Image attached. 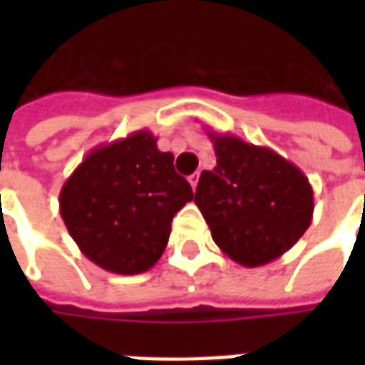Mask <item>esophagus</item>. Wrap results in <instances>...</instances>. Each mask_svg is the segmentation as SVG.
Segmentation results:
<instances>
[{"mask_svg":"<svg viewBox=\"0 0 365 365\" xmlns=\"http://www.w3.org/2000/svg\"><path fill=\"white\" fill-rule=\"evenodd\" d=\"M190 183H191V187H193V190L197 187V183H199V172H195V174H191V175H190Z\"/></svg>","mask_w":365,"mask_h":365,"instance_id":"34e87169","label":"esophagus"}]
</instances>
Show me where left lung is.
I'll list each match as a JSON object with an SVG mask.
<instances>
[{
    "mask_svg": "<svg viewBox=\"0 0 365 365\" xmlns=\"http://www.w3.org/2000/svg\"><path fill=\"white\" fill-rule=\"evenodd\" d=\"M217 166L199 175L195 205L215 245L245 268L289 250L313 221V187L289 160L266 146L207 130Z\"/></svg>",
    "mask_w": 365,
    "mask_h": 365,
    "instance_id": "left-lung-1",
    "label": "left lung"
}]
</instances>
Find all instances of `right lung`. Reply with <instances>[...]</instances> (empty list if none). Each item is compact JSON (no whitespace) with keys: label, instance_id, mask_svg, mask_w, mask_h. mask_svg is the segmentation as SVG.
I'll return each mask as SVG.
<instances>
[{"label":"right lung","instance_id":"add662e5","mask_svg":"<svg viewBox=\"0 0 365 365\" xmlns=\"http://www.w3.org/2000/svg\"><path fill=\"white\" fill-rule=\"evenodd\" d=\"M150 130L99 144L60 190V215L82 254L111 274L136 275L164 254L172 219L193 191Z\"/></svg>","mask_w":365,"mask_h":365}]
</instances>
